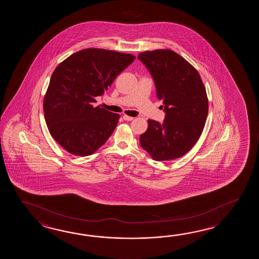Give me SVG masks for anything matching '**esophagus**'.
I'll use <instances>...</instances> for the list:
<instances>
[{"label":"esophagus","mask_w":259,"mask_h":259,"mask_svg":"<svg viewBox=\"0 0 259 259\" xmlns=\"http://www.w3.org/2000/svg\"><path fill=\"white\" fill-rule=\"evenodd\" d=\"M123 119H124V120H126V121H132V120L134 119V117L127 116V115H124V116H123Z\"/></svg>","instance_id":"1"}]
</instances>
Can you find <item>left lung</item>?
I'll use <instances>...</instances> for the list:
<instances>
[{
  "mask_svg": "<svg viewBox=\"0 0 259 259\" xmlns=\"http://www.w3.org/2000/svg\"><path fill=\"white\" fill-rule=\"evenodd\" d=\"M154 79L157 99L163 102V123L148 120L140 136L142 148L156 161L176 159L198 141L208 113V100L197 70L171 50L138 55Z\"/></svg>",
  "mask_w": 259,
  "mask_h": 259,
  "instance_id": "8db88e82",
  "label": "left lung"
}]
</instances>
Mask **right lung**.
<instances>
[{"label": "right lung", "mask_w": 259, "mask_h": 259, "mask_svg": "<svg viewBox=\"0 0 259 259\" xmlns=\"http://www.w3.org/2000/svg\"><path fill=\"white\" fill-rule=\"evenodd\" d=\"M134 59L130 54L90 48L55 68L44 97V118L52 137L67 152L87 156L110 137L119 115L95 106V98Z\"/></svg>", "instance_id": "obj_1"}]
</instances>
